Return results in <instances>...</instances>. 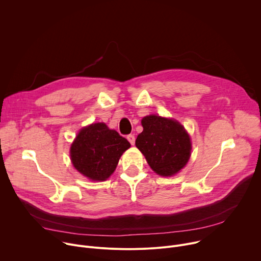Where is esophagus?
I'll return each mask as SVG.
<instances>
[{
	"label": "esophagus",
	"instance_id": "obj_1",
	"mask_svg": "<svg viewBox=\"0 0 261 261\" xmlns=\"http://www.w3.org/2000/svg\"><path fill=\"white\" fill-rule=\"evenodd\" d=\"M127 139L129 140V142H130L132 145L135 143V136H134V135H132V134H129V135L127 136Z\"/></svg>",
	"mask_w": 261,
	"mask_h": 261
}]
</instances>
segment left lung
<instances>
[{"label":"left lung","instance_id":"obj_1","mask_svg":"<svg viewBox=\"0 0 261 261\" xmlns=\"http://www.w3.org/2000/svg\"><path fill=\"white\" fill-rule=\"evenodd\" d=\"M143 131L135 145L150 167L159 175L171 176L185 167L191 156L192 144L185 128L175 120L146 116L141 120Z\"/></svg>","mask_w":261,"mask_h":261}]
</instances>
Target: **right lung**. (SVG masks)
Masks as SVG:
<instances>
[{"label": "right lung", "mask_w": 261, "mask_h": 261, "mask_svg": "<svg viewBox=\"0 0 261 261\" xmlns=\"http://www.w3.org/2000/svg\"><path fill=\"white\" fill-rule=\"evenodd\" d=\"M130 142L104 123L83 128L71 144L73 166L92 180H105L114 173Z\"/></svg>", "instance_id": "add662e5"}]
</instances>
